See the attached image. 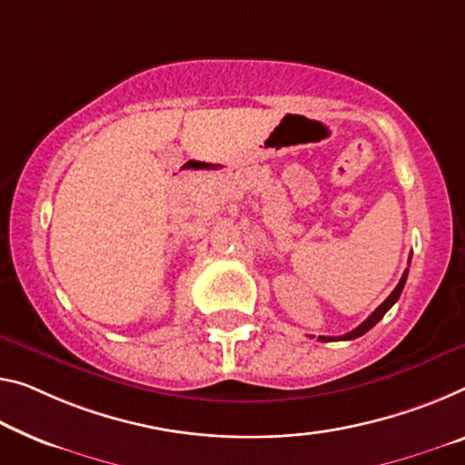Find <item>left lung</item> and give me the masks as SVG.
I'll return each instance as SVG.
<instances>
[{
	"label": "left lung",
	"instance_id": "left-lung-1",
	"mask_svg": "<svg viewBox=\"0 0 465 465\" xmlns=\"http://www.w3.org/2000/svg\"><path fill=\"white\" fill-rule=\"evenodd\" d=\"M410 262H411V257H410ZM407 272H410V270H405L403 272V276H401V281H399V284L395 287V291L391 292V295L384 299V302L376 307V310L370 313L368 316V320H363V322L357 326V328H353L351 332H347V334H342V337H320V341H324V342H328V341H351V339H357V337H361V334H366L370 328L372 326H376L378 322H381L382 320V316L384 313H387L392 305L397 303V299L401 297V291H403V287H405V281H407Z\"/></svg>",
	"mask_w": 465,
	"mask_h": 465
}]
</instances>
